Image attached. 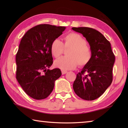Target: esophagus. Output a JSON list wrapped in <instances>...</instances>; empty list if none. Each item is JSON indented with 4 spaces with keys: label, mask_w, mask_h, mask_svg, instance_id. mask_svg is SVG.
<instances>
[{
    "label": "esophagus",
    "mask_w": 128,
    "mask_h": 128,
    "mask_svg": "<svg viewBox=\"0 0 128 128\" xmlns=\"http://www.w3.org/2000/svg\"><path fill=\"white\" fill-rule=\"evenodd\" d=\"M66 73H67V71H66V70H62V74H66Z\"/></svg>",
    "instance_id": "esophagus-1"
}]
</instances>
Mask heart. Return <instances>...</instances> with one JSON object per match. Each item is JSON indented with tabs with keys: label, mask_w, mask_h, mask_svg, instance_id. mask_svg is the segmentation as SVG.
<instances>
[{
	"label": "heart",
	"mask_w": 128,
	"mask_h": 128,
	"mask_svg": "<svg viewBox=\"0 0 128 128\" xmlns=\"http://www.w3.org/2000/svg\"><path fill=\"white\" fill-rule=\"evenodd\" d=\"M64 48H70L66 52L68 56L60 58L54 62V66L63 70L74 69L78 63L80 66H85L90 61L92 52L90 47L86 44V40L80 34L70 33L64 38V44L59 39L52 42L51 53L54 58H58L64 51Z\"/></svg>",
	"instance_id": "obj_1"
}]
</instances>
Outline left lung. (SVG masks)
I'll list each match as a JSON object with an SVG mask.
<instances>
[{
	"label": "left lung",
	"mask_w": 128,
	"mask_h": 128,
	"mask_svg": "<svg viewBox=\"0 0 128 128\" xmlns=\"http://www.w3.org/2000/svg\"><path fill=\"white\" fill-rule=\"evenodd\" d=\"M72 29L86 38L92 52L89 62L77 74L73 85V90L84 100H95L111 85L115 56L111 43L96 30L88 27L72 28Z\"/></svg>",
	"instance_id": "8db88e82"
}]
</instances>
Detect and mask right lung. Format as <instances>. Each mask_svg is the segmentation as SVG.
Here are the masks:
<instances>
[{"label": "right lung", "instance_id": "obj_1", "mask_svg": "<svg viewBox=\"0 0 128 128\" xmlns=\"http://www.w3.org/2000/svg\"><path fill=\"white\" fill-rule=\"evenodd\" d=\"M66 28L38 25L28 30L21 39L16 56V79L32 98H46L52 92L56 80L61 76L60 69H48L53 63L50 46Z\"/></svg>", "mask_w": 128, "mask_h": 128}]
</instances>
